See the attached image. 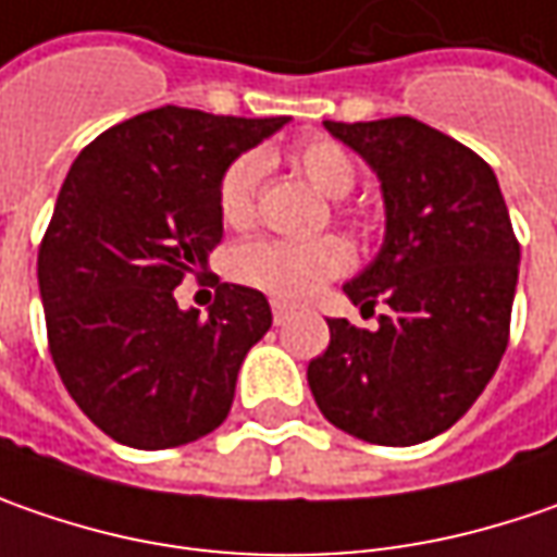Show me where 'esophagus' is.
Listing matches in <instances>:
<instances>
[{"label":"esophagus","mask_w":557,"mask_h":557,"mask_svg":"<svg viewBox=\"0 0 557 557\" xmlns=\"http://www.w3.org/2000/svg\"><path fill=\"white\" fill-rule=\"evenodd\" d=\"M271 311H274V324L283 326L289 318H293V308L286 302H271Z\"/></svg>","instance_id":"obj_1"}]
</instances>
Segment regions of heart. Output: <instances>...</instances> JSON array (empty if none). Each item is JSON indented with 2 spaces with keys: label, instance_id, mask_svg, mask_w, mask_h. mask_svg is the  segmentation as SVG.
<instances>
[{
  "label": "heart",
  "instance_id": "b5f03b06",
  "mask_svg": "<svg viewBox=\"0 0 557 557\" xmlns=\"http://www.w3.org/2000/svg\"><path fill=\"white\" fill-rule=\"evenodd\" d=\"M289 164L302 174L326 199L349 196L358 181V164L333 139H308L289 152ZM264 174V158L243 152L224 168L218 181V214L231 227H246L255 218L258 186ZM351 264L349 246L336 236H318L305 243L289 239H258L239 246L231 258L233 277L258 286L277 299L299 302L314 296L326 280L346 274Z\"/></svg>",
  "mask_w": 557,
  "mask_h": 557
}]
</instances>
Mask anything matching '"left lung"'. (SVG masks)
Listing matches in <instances>:
<instances>
[{
    "mask_svg": "<svg viewBox=\"0 0 557 557\" xmlns=\"http://www.w3.org/2000/svg\"><path fill=\"white\" fill-rule=\"evenodd\" d=\"M380 177L386 236L343 286L380 326L330 318L308 386L333 426L376 446H414L458 421L508 346L520 246L496 174L458 139L401 114L324 121Z\"/></svg>",
    "mask_w": 557,
    "mask_h": 557,
    "instance_id": "obj_1",
    "label": "left lung"
}]
</instances>
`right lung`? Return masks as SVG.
<instances>
[{"mask_svg": "<svg viewBox=\"0 0 557 557\" xmlns=\"http://www.w3.org/2000/svg\"><path fill=\"white\" fill-rule=\"evenodd\" d=\"M286 121L164 106L114 124L71 164L39 246V296L64 389L114 443L186 446L231 414L271 305L218 283L199 314L174 289L224 236V168Z\"/></svg>", "mask_w": 557, "mask_h": 557, "instance_id": "1", "label": "right lung"}]
</instances>
